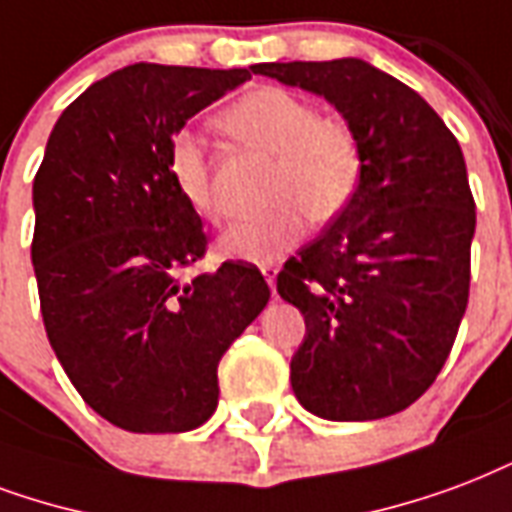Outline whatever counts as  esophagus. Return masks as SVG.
I'll return each mask as SVG.
<instances>
[{
  "label": "esophagus",
  "mask_w": 512,
  "mask_h": 512,
  "mask_svg": "<svg viewBox=\"0 0 512 512\" xmlns=\"http://www.w3.org/2000/svg\"><path fill=\"white\" fill-rule=\"evenodd\" d=\"M260 273L265 276V282H268V287H276V276H279V265L276 263H263L260 265Z\"/></svg>",
  "instance_id": "1"
}]
</instances>
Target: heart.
Listing matches in <instances>:
<instances>
[{
  "label": "heart",
  "instance_id": "obj_1",
  "mask_svg": "<svg viewBox=\"0 0 512 512\" xmlns=\"http://www.w3.org/2000/svg\"><path fill=\"white\" fill-rule=\"evenodd\" d=\"M222 126L252 147L276 155L268 198L273 204L225 230L222 255L271 263L290 252L314 222L341 217L362 185L365 155L351 126L322 117L314 104L282 88H257L222 112ZM169 177L179 195L206 220L220 222L225 206L214 195L209 158L193 131L169 142Z\"/></svg>",
  "mask_w": 512,
  "mask_h": 512
}]
</instances>
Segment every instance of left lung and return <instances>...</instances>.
<instances>
[{
  "label": "left lung",
  "mask_w": 512,
  "mask_h": 512,
  "mask_svg": "<svg viewBox=\"0 0 512 512\" xmlns=\"http://www.w3.org/2000/svg\"><path fill=\"white\" fill-rule=\"evenodd\" d=\"M255 74L325 96L365 155L349 209L276 276L306 319L292 392L330 421L405 411L446 365L470 295L475 201L462 147L419 93L362 58Z\"/></svg>",
  "instance_id": "left-lung-1"
}]
</instances>
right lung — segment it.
Listing matches in <instances>:
<instances>
[{
	"instance_id": "obj_1",
	"label": "right lung",
	"mask_w": 512,
	"mask_h": 512,
	"mask_svg": "<svg viewBox=\"0 0 512 512\" xmlns=\"http://www.w3.org/2000/svg\"><path fill=\"white\" fill-rule=\"evenodd\" d=\"M249 69L134 64L61 112L34 177L31 263L48 341L101 419L187 432L217 408V365L265 308L263 273L228 260L190 282L201 217L169 177V142Z\"/></svg>"
}]
</instances>
